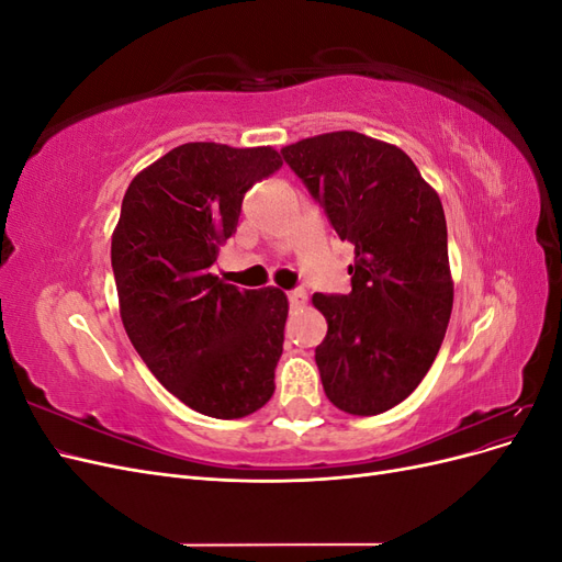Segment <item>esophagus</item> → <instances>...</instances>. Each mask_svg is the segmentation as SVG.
Returning a JSON list of instances; mask_svg holds the SVG:
<instances>
[{"instance_id":"obj_1","label":"esophagus","mask_w":562,"mask_h":562,"mask_svg":"<svg viewBox=\"0 0 562 562\" xmlns=\"http://www.w3.org/2000/svg\"><path fill=\"white\" fill-rule=\"evenodd\" d=\"M288 302H291L293 310H300V307H304V304H307V293L300 291V288H297V291L288 293Z\"/></svg>"}]
</instances>
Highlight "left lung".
I'll list each match as a JSON object with an SVG mask.
<instances>
[{"instance_id": "1", "label": "left lung", "mask_w": 562, "mask_h": 562, "mask_svg": "<svg viewBox=\"0 0 562 562\" xmlns=\"http://www.w3.org/2000/svg\"><path fill=\"white\" fill-rule=\"evenodd\" d=\"M281 155L356 252L351 293L312 297L328 321L323 391L349 415H380L413 394L448 330L443 206L403 149L363 133H323Z\"/></svg>"}]
</instances>
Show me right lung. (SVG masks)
<instances>
[{
	"mask_svg": "<svg viewBox=\"0 0 562 562\" xmlns=\"http://www.w3.org/2000/svg\"><path fill=\"white\" fill-rule=\"evenodd\" d=\"M283 166L271 147L187 143L135 176L112 234L124 328L140 359L192 411L246 417L274 394L288 300L211 274L244 194Z\"/></svg>",
	"mask_w": 562,
	"mask_h": 562,
	"instance_id": "add662e5",
	"label": "right lung"
}]
</instances>
